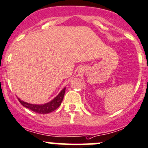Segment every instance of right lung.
<instances>
[{
    "label": "right lung",
    "mask_w": 148,
    "mask_h": 148,
    "mask_svg": "<svg viewBox=\"0 0 148 148\" xmlns=\"http://www.w3.org/2000/svg\"><path fill=\"white\" fill-rule=\"evenodd\" d=\"M66 88H64L60 93L56 97L53 99H52L51 102L46 103L44 104H33L30 103L25 102L24 101L21 100L19 98H18V101L23 107L32 110L34 112L38 113V114H48L51 112L54 111L55 110L58 108L62 104V100L64 99V96L65 94Z\"/></svg>",
    "instance_id": "obj_1"
}]
</instances>
